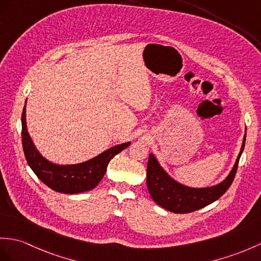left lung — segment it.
<instances>
[{
  "instance_id": "left-lung-1",
  "label": "left lung",
  "mask_w": 261,
  "mask_h": 261,
  "mask_svg": "<svg viewBox=\"0 0 261 261\" xmlns=\"http://www.w3.org/2000/svg\"><path fill=\"white\" fill-rule=\"evenodd\" d=\"M247 130V129H246ZM246 142V133L243 139V145L237 156L236 163L232 166L226 178L209 187H189L174 179L165 170L157 158L149 154L147 164V188L148 192L157 205L176 214H187L207 205L212 204L224 195L230 187L238 168L239 158L243 154Z\"/></svg>"
}]
</instances>
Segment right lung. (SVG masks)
Here are the masks:
<instances>
[{"label":"right lung","instance_id":"obj_1","mask_svg":"<svg viewBox=\"0 0 261 261\" xmlns=\"http://www.w3.org/2000/svg\"><path fill=\"white\" fill-rule=\"evenodd\" d=\"M22 144L29 166L45 185L57 193L80 194L92 190L98 185L112 158L128 147L130 142L113 146L110 149L83 163L67 165L53 163L37 150L32 141L28 132L25 105L22 113Z\"/></svg>","mask_w":261,"mask_h":261}]
</instances>
